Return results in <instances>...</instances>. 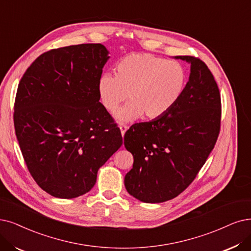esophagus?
<instances>
[{"mask_svg":"<svg viewBox=\"0 0 251 251\" xmlns=\"http://www.w3.org/2000/svg\"><path fill=\"white\" fill-rule=\"evenodd\" d=\"M127 126H126V125H120L119 126V128H120V133H122V136L124 137L125 136V134H126V129H127Z\"/></svg>","mask_w":251,"mask_h":251,"instance_id":"obj_1","label":"esophagus"}]
</instances>
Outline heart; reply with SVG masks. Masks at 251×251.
<instances>
[{"label": "heart", "mask_w": 251, "mask_h": 251, "mask_svg": "<svg viewBox=\"0 0 251 251\" xmlns=\"http://www.w3.org/2000/svg\"><path fill=\"white\" fill-rule=\"evenodd\" d=\"M187 82L185 68L149 53H132L115 66V76L104 73L98 80L100 101L113 113L126 100L128 103L115 113L118 123L162 117L183 95Z\"/></svg>", "instance_id": "1"}]
</instances>
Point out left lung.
Here are the masks:
<instances>
[{
    "label": "left lung",
    "instance_id": "obj_1",
    "mask_svg": "<svg viewBox=\"0 0 251 251\" xmlns=\"http://www.w3.org/2000/svg\"><path fill=\"white\" fill-rule=\"evenodd\" d=\"M175 58L190 64L183 95L165 115L136 124L125 135L134 156L125 185L144 203H163L181 194L206 163L220 129L222 102L212 73L198 57Z\"/></svg>",
    "mask_w": 251,
    "mask_h": 251
}]
</instances>
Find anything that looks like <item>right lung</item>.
Wrapping results in <instances>:
<instances>
[{"instance_id":"add662e5","label":"right lung","mask_w":251,"mask_h":251,"mask_svg":"<svg viewBox=\"0 0 251 251\" xmlns=\"http://www.w3.org/2000/svg\"><path fill=\"white\" fill-rule=\"evenodd\" d=\"M108 53L99 43L51 49L18 84L13 118L19 147L37 184L52 197L88 193L98 170L123 145L120 129L99 102Z\"/></svg>"}]
</instances>
